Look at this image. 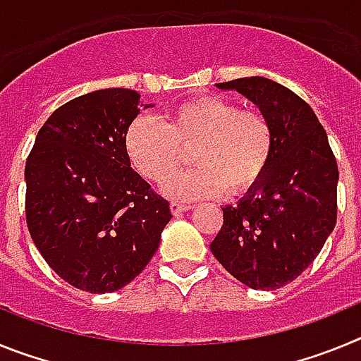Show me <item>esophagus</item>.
Masks as SVG:
<instances>
[{
  "label": "esophagus",
  "instance_id": "obj_1",
  "mask_svg": "<svg viewBox=\"0 0 361 361\" xmlns=\"http://www.w3.org/2000/svg\"><path fill=\"white\" fill-rule=\"evenodd\" d=\"M170 208H171V213H173V216H180V215H183V213H186L188 209H190V206H186V204L171 202Z\"/></svg>",
  "mask_w": 361,
  "mask_h": 361
}]
</instances>
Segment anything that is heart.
<instances>
[{"mask_svg":"<svg viewBox=\"0 0 361 361\" xmlns=\"http://www.w3.org/2000/svg\"><path fill=\"white\" fill-rule=\"evenodd\" d=\"M124 145L133 168L155 183L173 174L185 160V149L193 147L197 168L173 174L162 186L171 199L193 200L257 188L273 161L275 132L260 111L240 110L219 95H200L175 106L166 124L137 117Z\"/></svg>","mask_w":361,"mask_h":361,"instance_id":"obj_1","label":"heart"}]
</instances>
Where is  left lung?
I'll return each mask as SVG.
<instances>
[{
	"instance_id": "left-lung-1",
	"label": "left lung",
	"mask_w": 361,
	"mask_h": 361,
	"mask_svg": "<svg viewBox=\"0 0 361 361\" xmlns=\"http://www.w3.org/2000/svg\"><path fill=\"white\" fill-rule=\"evenodd\" d=\"M215 86L237 90L269 119L275 153L262 183L222 208L209 247L244 286L279 289L311 266L334 229L336 159L314 111L286 86L257 75Z\"/></svg>"
}]
</instances>
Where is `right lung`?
Listing matches in <instances>:
<instances>
[{
    "instance_id": "right-lung-1",
    "label": "right lung",
    "mask_w": 361,
    "mask_h": 361,
    "mask_svg": "<svg viewBox=\"0 0 361 361\" xmlns=\"http://www.w3.org/2000/svg\"><path fill=\"white\" fill-rule=\"evenodd\" d=\"M142 104L104 88L57 108L25 166L27 224L50 267L73 288L114 293L152 260L170 222L168 200L130 166L126 132Z\"/></svg>"
}]
</instances>
